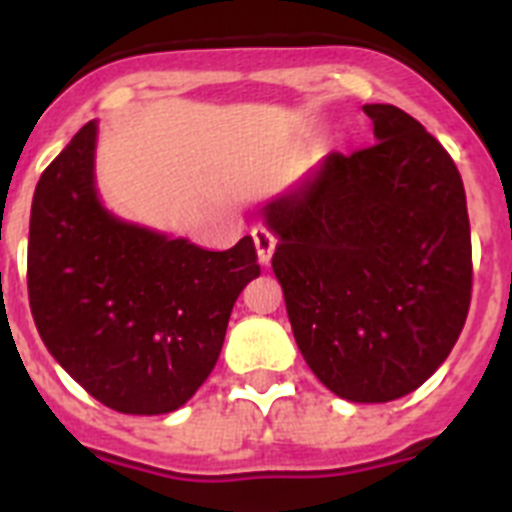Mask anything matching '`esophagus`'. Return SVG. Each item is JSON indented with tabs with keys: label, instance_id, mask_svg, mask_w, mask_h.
Returning <instances> with one entry per match:
<instances>
[{
	"label": "esophagus",
	"instance_id": "esophagus-1",
	"mask_svg": "<svg viewBox=\"0 0 512 512\" xmlns=\"http://www.w3.org/2000/svg\"><path fill=\"white\" fill-rule=\"evenodd\" d=\"M253 235V243H256V253H259V261L264 266H269L271 256H274V246H277V238H274V233L266 228H253L251 230Z\"/></svg>",
	"mask_w": 512,
	"mask_h": 512
}]
</instances>
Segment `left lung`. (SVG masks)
<instances>
[{
  "mask_svg": "<svg viewBox=\"0 0 512 512\" xmlns=\"http://www.w3.org/2000/svg\"><path fill=\"white\" fill-rule=\"evenodd\" d=\"M374 143L333 151L261 210L271 269L312 374L351 402L418 390L472 300L467 194L446 148L395 104H364Z\"/></svg>",
  "mask_w": 512,
  "mask_h": 512,
  "instance_id": "obj_1",
  "label": "left lung"
}]
</instances>
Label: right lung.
<instances>
[{
	"mask_svg": "<svg viewBox=\"0 0 512 512\" xmlns=\"http://www.w3.org/2000/svg\"><path fill=\"white\" fill-rule=\"evenodd\" d=\"M87 122L35 187L27 295L45 348L107 408L174 413L210 377L230 310L261 274L253 238L207 251L125 223L94 187Z\"/></svg>",
	"mask_w": 512,
	"mask_h": 512,
	"instance_id": "right-lung-1",
	"label": "right lung"
}]
</instances>
